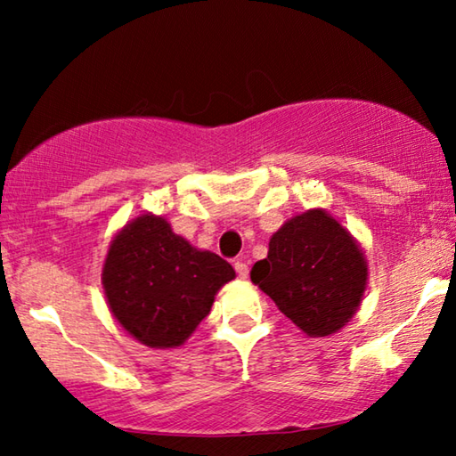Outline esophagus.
Wrapping results in <instances>:
<instances>
[{
  "instance_id": "1",
  "label": "esophagus",
  "mask_w": 456,
  "mask_h": 456,
  "mask_svg": "<svg viewBox=\"0 0 456 456\" xmlns=\"http://www.w3.org/2000/svg\"><path fill=\"white\" fill-rule=\"evenodd\" d=\"M235 272L239 277H241V280H247V275H249V267H247L243 259H239V261H235Z\"/></svg>"
}]
</instances>
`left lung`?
I'll list each match as a JSON object with an SVG mask.
<instances>
[{"instance_id": "1", "label": "left lung", "mask_w": 456, "mask_h": 456, "mask_svg": "<svg viewBox=\"0 0 456 456\" xmlns=\"http://www.w3.org/2000/svg\"><path fill=\"white\" fill-rule=\"evenodd\" d=\"M251 281L310 338L331 336L358 312L368 259L358 239L326 209L293 215L269 239Z\"/></svg>"}]
</instances>
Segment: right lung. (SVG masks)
<instances>
[{
    "instance_id": "1",
    "label": "right lung",
    "mask_w": 456,
    "mask_h": 456,
    "mask_svg": "<svg viewBox=\"0 0 456 456\" xmlns=\"http://www.w3.org/2000/svg\"><path fill=\"white\" fill-rule=\"evenodd\" d=\"M231 280L235 269L225 259L192 247L152 213L112 237L102 265L108 310L126 334L157 350L187 342Z\"/></svg>"
}]
</instances>
